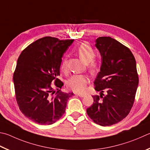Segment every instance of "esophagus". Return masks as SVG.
Returning a JSON list of instances; mask_svg holds the SVG:
<instances>
[{"mask_svg": "<svg viewBox=\"0 0 150 150\" xmlns=\"http://www.w3.org/2000/svg\"><path fill=\"white\" fill-rule=\"evenodd\" d=\"M76 95H77V96H79V97H84L85 96V94H75Z\"/></svg>", "mask_w": 150, "mask_h": 150, "instance_id": "34e87169", "label": "esophagus"}]
</instances>
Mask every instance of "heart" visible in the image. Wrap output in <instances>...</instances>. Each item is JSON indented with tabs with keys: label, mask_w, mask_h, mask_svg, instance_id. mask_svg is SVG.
Returning <instances> with one entry per match:
<instances>
[{
	"label": "heart",
	"mask_w": 150,
	"mask_h": 150,
	"mask_svg": "<svg viewBox=\"0 0 150 150\" xmlns=\"http://www.w3.org/2000/svg\"><path fill=\"white\" fill-rule=\"evenodd\" d=\"M76 53L79 58L86 64L89 72L93 74L96 73L100 69L98 62L94 59L96 56L94 48L87 42H83L75 49ZM61 70L66 73L68 69V62L67 57L62 59L61 64ZM88 76L85 74L73 75L67 81V87L71 91L75 92H83L85 91L87 84L88 83Z\"/></svg>",
	"instance_id": "heart-1"
}]
</instances>
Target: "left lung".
Returning a JSON list of instances; mask_svg holds the SVG:
<instances>
[{
	"label": "left lung",
	"instance_id": "1",
	"mask_svg": "<svg viewBox=\"0 0 150 150\" xmlns=\"http://www.w3.org/2000/svg\"><path fill=\"white\" fill-rule=\"evenodd\" d=\"M96 42L102 66L94 84L100 95L92 96L93 104L86 113L95 123L111 126L126 117L134 104L138 84L137 64L130 49L113 38L100 37Z\"/></svg>",
	"mask_w": 150,
	"mask_h": 150
}]
</instances>
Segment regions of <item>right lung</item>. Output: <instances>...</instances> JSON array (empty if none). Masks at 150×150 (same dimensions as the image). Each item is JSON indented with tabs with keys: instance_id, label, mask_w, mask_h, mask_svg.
Segmentation results:
<instances>
[{
	"instance_id": "add662e5",
	"label": "right lung",
	"mask_w": 150,
	"mask_h": 150,
	"mask_svg": "<svg viewBox=\"0 0 150 150\" xmlns=\"http://www.w3.org/2000/svg\"><path fill=\"white\" fill-rule=\"evenodd\" d=\"M73 39L45 37L21 52L13 73L16 100L20 111L39 125H52L66 111L68 99L73 95L59 88L58 78L62 57ZM58 88L54 91L52 85Z\"/></svg>"
}]
</instances>
